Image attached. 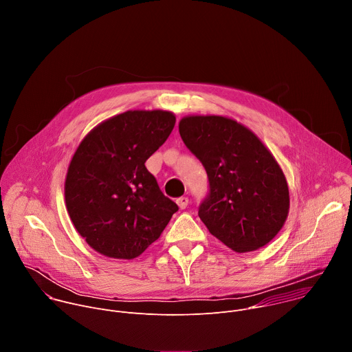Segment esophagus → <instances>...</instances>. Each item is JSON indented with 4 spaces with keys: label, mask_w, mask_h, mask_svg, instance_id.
Here are the masks:
<instances>
[{
    "label": "esophagus",
    "mask_w": 352,
    "mask_h": 352,
    "mask_svg": "<svg viewBox=\"0 0 352 352\" xmlns=\"http://www.w3.org/2000/svg\"><path fill=\"white\" fill-rule=\"evenodd\" d=\"M177 204H178L179 209H186V206L189 204V199L186 196H181V197L177 199Z\"/></svg>",
    "instance_id": "obj_1"
}]
</instances>
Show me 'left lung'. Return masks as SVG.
I'll use <instances>...</instances> for the list:
<instances>
[{"label":"left lung","instance_id":"1","mask_svg":"<svg viewBox=\"0 0 352 352\" xmlns=\"http://www.w3.org/2000/svg\"><path fill=\"white\" fill-rule=\"evenodd\" d=\"M179 135L208 173L209 192L197 214L210 234L239 254L269 243L284 226L289 193L266 146L219 116L185 117Z\"/></svg>","mask_w":352,"mask_h":352}]
</instances>
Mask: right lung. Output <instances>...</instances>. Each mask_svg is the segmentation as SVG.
<instances>
[{"mask_svg":"<svg viewBox=\"0 0 352 352\" xmlns=\"http://www.w3.org/2000/svg\"><path fill=\"white\" fill-rule=\"evenodd\" d=\"M174 125L168 111H126L96 126L76 148L65 179L67 209L98 254L139 256L178 212L144 166Z\"/></svg>","mask_w":352,"mask_h":352,"instance_id":"1","label":"right lung"}]
</instances>
